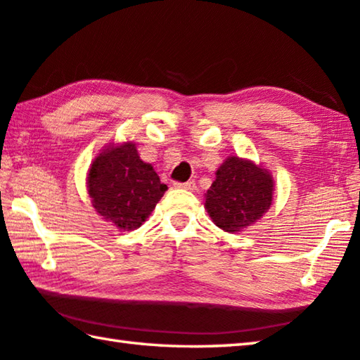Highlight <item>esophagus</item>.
Here are the masks:
<instances>
[{
    "label": "esophagus",
    "instance_id": "1",
    "mask_svg": "<svg viewBox=\"0 0 360 360\" xmlns=\"http://www.w3.org/2000/svg\"><path fill=\"white\" fill-rule=\"evenodd\" d=\"M174 187L178 188H184V191H197V184H195V181H187V182H174Z\"/></svg>",
    "mask_w": 360,
    "mask_h": 360
}]
</instances>
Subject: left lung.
I'll return each mask as SVG.
<instances>
[{
  "instance_id": "left-lung-1",
  "label": "left lung",
  "mask_w": 360,
  "mask_h": 360,
  "mask_svg": "<svg viewBox=\"0 0 360 360\" xmlns=\"http://www.w3.org/2000/svg\"><path fill=\"white\" fill-rule=\"evenodd\" d=\"M275 182L270 172L240 157H227L205 195V208L219 229L236 233L270 210Z\"/></svg>"
}]
</instances>
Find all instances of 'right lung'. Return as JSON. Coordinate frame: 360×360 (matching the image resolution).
<instances>
[{
  "instance_id": "1",
  "label": "right lung",
  "mask_w": 360,
  "mask_h": 360,
  "mask_svg": "<svg viewBox=\"0 0 360 360\" xmlns=\"http://www.w3.org/2000/svg\"><path fill=\"white\" fill-rule=\"evenodd\" d=\"M87 188L98 214L115 227L131 231L160 202L167 186L150 163L138 155L135 143L109 144L90 165Z\"/></svg>"
}]
</instances>
